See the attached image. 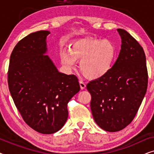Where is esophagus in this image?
Instances as JSON below:
<instances>
[{"label":"esophagus","instance_id":"obj_1","mask_svg":"<svg viewBox=\"0 0 154 154\" xmlns=\"http://www.w3.org/2000/svg\"><path fill=\"white\" fill-rule=\"evenodd\" d=\"M79 84H80V87H81V88L82 90L85 89V87H86V85H85V83H84L83 81H79Z\"/></svg>","mask_w":154,"mask_h":154}]
</instances>
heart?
I'll list each match as a JSON object with an SVG mask.
<instances>
[{"label":"heart","mask_w":154,"mask_h":154,"mask_svg":"<svg viewBox=\"0 0 154 154\" xmlns=\"http://www.w3.org/2000/svg\"><path fill=\"white\" fill-rule=\"evenodd\" d=\"M116 54L113 43L108 40L83 38L73 41L69 52L61 54L65 66L72 68L80 61V71L86 78L96 79L109 72Z\"/></svg>","instance_id":"1"}]
</instances>
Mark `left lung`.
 Instances as JSON below:
<instances>
[{
	"instance_id": "8db88e82",
	"label": "left lung",
	"mask_w": 154,
	"mask_h": 154,
	"mask_svg": "<svg viewBox=\"0 0 154 154\" xmlns=\"http://www.w3.org/2000/svg\"><path fill=\"white\" fill-rule=\"evenodd\" d=\"M121 49L109 72L90 81V108L94 121L108 132L123 130L137 113L148 85L146 56L140 43L123 29Z\"/></svg>"
}]
</instances>
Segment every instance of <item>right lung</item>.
I'll list each match as a JSON object with an SVG mask.
<instances>
[{
    "mask_svg": "<svg viewBox=\"0 0 154 154\" xmlns=\"http://www.w3.org/2000/svg\"><path fill=\"white\" fill-rule=\"evenodd\" d=\"M49 33L36 31L19 41L8 71V88L17 109L25 123L42 134L54 133L64 126L68 102L80 90L76 75L60 73L45 54Z\"/></svg>",
    "mask_w": 154,
    "mask_h": 154,
    "instance_id": "obj_1",
    "label": "right lung"
}]
</instances>
